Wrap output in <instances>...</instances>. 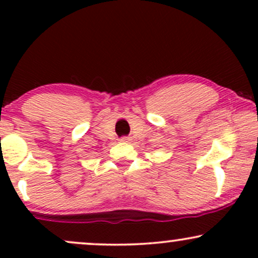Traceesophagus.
<instances>
[{"label":"esophagus","mask_w":258,"mask_h":258,"mask_svg":"<svg viewBox=\"0 0 258 258\" xmlns=\"http://www.w3.org/2000/svg\"><path fill=\"white\" fill-rule=\"evenodd\" d=\"M120 141L123 142V143H127V142H130V138L126 137V136H125V137H121Z\"/></svg>","instance_id":"34e87169"}]
</instances>
